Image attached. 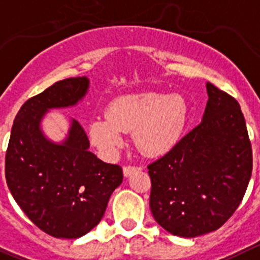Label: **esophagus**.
<instances>
[{"instance_id": "1", "label": "esophagus", "mask_w": 260, "mask_h": 260, "mask_svg": "<svg viewBox=\"0 0 260 260\" xmlns=\"http://www.w3.org/2000/svg\"><path fill=\"white\" fill-rule=\"evenodd\" d=\"M138 167H135V166H125L123 167V176L125 177H128V176H132L133 174H134L135 171H138Z\"/></svg>"}]
</instances>
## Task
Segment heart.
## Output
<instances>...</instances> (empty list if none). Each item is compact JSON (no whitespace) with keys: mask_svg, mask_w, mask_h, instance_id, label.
<instances>
[{"mask_svg":"<svg viewBox=\"0 0 260 260\" xmlns=\"http://www.w3.org/2000/svg\"><path fill=\"white\" fill-rule=\"evenodd\" d=\"M187 120V105L179 94L144 91L117 97L110 103L107 116L89 125L91 143L111 157L122 145V133L134 132L138 149L147 155L171 150L181 138Z\"/></svg>","mask_w":260,"mask_h":260,"instance_id":"b5f03b06","label":"heart"}]
</instances>
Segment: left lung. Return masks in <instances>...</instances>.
Wrapping results in <instances>:
<instances>
[{
	"mask_svg": "<svg viewBox=\"0 0 260 260\" xmlns=\"http://www.w3.org/2000/svg\"><path fill=\"white\" fill-rule=\"evenodd\" d=\"M207 93L202 122L148 166L150 211L175 236L218 230L240 206L251 177V144L240 105L211 83Z\"/></svg>",
	"mask_w": 260,
	"mask_h": 260,
	"instance_id": "obj_1",
	"label": "left lung"
}]
</instances>
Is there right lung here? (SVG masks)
Returning <instances> with one entry per match:
<instances>
[{
    "instance_id": "obj_1",
    "label": "right lung",
    "mask_w": 260,
    "mask_h": 260,
    "mask_svg": "<svg viewBox=\"0 0 260 260\" xmlns=\"http://www.w3.org/2000/svg\"><path fill=\"white\" fill-rule=\"evenodd\" d=\"M89 89V79L57 81L26 101L11 128L5 160L6 182L28 218L46 234L78 239L102 219L111 194L122 182V169L89 152L84 128L71 120L68 137L54 143L41 122L52 108L78 105Z\"/></svg>"
}]
</instances>
